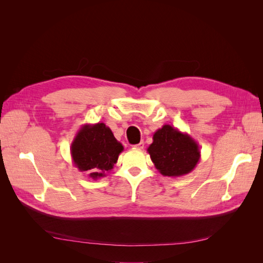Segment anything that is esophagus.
Segmentation results:
<instances>
[{"mask_svg":"<svg viewBox=\"0 0 263 263\" xmlns=\"http://www.w3.org/2000/svg\"><path fill=\"white\" fill-rule=\"evenodd\" d=\"M144 146H145V144H144V141H140L139 144H137V145H135L134 147L136 148V149H139V150H141V149H144Z\"/></svg>","mask_w":263,"mask_h":263,"instance_id":"1","label":"esophagus"}]
</instances>
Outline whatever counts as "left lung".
<instances>
[{"mask_svg": "<svg viewBox=\"0 0 263 263\" xmlns=\"http://www.w3.org/2000/svg\"><path fill=\"white\" fill-rule=\"evenodd\" d=\"M147 151L156 169L164 177H182L192 171L200 161L197 142L186 133L163 125L153 137Z\"/></svg>", "mask_w": 263, "mask_h": 263, "instance_id": "obj_1", "label": "left lung"}]
</instances>
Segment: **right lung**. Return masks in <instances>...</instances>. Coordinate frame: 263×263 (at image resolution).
Wrapping results in <instances>:
<instances>
[{"mask_svg":"<svg viewBox=\"0 0 263 263\" xmlns=\"http://www.w3.org/2000/svg\"><path fill=\"white\" fill-rule=\"evenodd\" d=\"M123 150V145L104 123L82 125L70 147L74 166L89 173L93 180L105 177Z\"/></svg>","mask_w":263,"mask_h":263,"instance_id":"add662e5","label":"right lung"}]
</instances>
